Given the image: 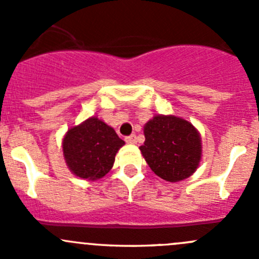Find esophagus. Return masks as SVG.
I'll use <instances>...</instances> for the list:
<instances>
[{
  "label": "esophagus",
  "mask_w": 259,
  "mask_h": 259,
  "mask_svg": "<svg viewBox=\"0 0 259 259\" xmlns=\"http://www.w3.org/2000/svg\"><path fill=\"white\" fill-rule=\"evenodd\" d=\"M125 142H126L127 144H135V143H137V135L133 134L130 135V137H126L125 138Z\"/></svg>",
  "instance_id": "34e87169"
}]
</instances>
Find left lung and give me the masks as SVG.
<instances>
[{
	"instance_id": "obj_1",
	"label": "left lung",
	"mask_w": 259,
	"mask_h": 259,
	"mask_svg": "<svg viewBox=\"0 0 259 259\" xmlns=\"http://www.w3.org/2000/svg\"><path fill=\"white\" fill-rule=\"evenodd\" d=\"M140 146L151 170L166 182L189 178L202 160V138L197 127L176 115H154L144 125Z\"/></svg>"
}]
</instances>
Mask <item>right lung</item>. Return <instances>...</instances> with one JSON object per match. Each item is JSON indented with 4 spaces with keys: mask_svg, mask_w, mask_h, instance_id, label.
Listing matches in <instances>:
<instances>
[{
    "mask_svg": "<svg viewBox=\"0 0 259 259\" xmlns=\"http://www.w3.org/2000/svg\"><path fill=\"white\" fill-rule=\"evenodd\" d=\"M124 144L113 127L98 116H91L67 130L62 139V153L74 176L95 182L111 170L115 155Z\"/></svg>",
    "mask_w": 259,
    "mask_h": 259,
    "instance_id": "obj_1",
    "label": "right lung"
}]
</instances>
